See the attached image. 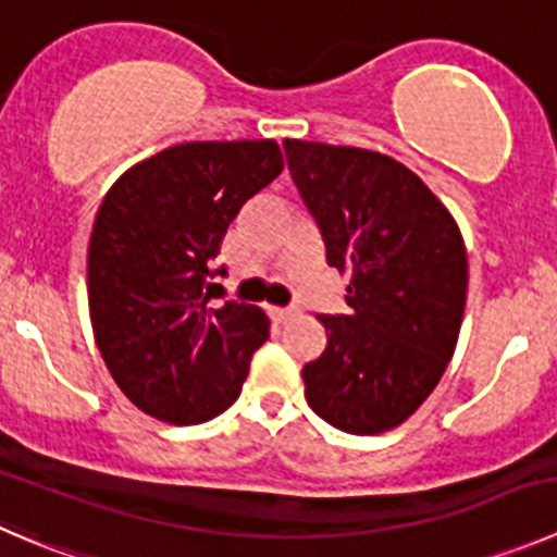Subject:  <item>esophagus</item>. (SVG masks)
Returning <instances> with one entry per match:
<instances>
[{"mask_svg":"<svg viewBox=\"0 0 557 557\" xmlns=\"http://www.w3.org/2000/svg\"><path fill=\"white\" fill-rule=\"evenodd\" d=\"M269 315H272V321L283 323L294 315V307H269Z\"/></svg>","mask_w":557,"mask_h":557,"instance_id":"1","label":"esophagus"}]
</instances>
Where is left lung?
<instances>
[{
    "label": "left lung",
    "mask_w": 557,
    "mask_h": 557,
    "mask_svg": "<svg viewBox=\"0 0 557 557\" xmlns=\"http://www.w3.org/2000/svg\"><path fill=\"white\" fill-rule=\"evenodd\" d=\"M283 149L326 263L350 274L348 312L318 315L329 339L301 370L305 397L343 433H386L430 397L455 354L468 294L460 228L386 154L290 138Z\"/></svg>",
    "instance_id": "8db88e82"
}]
</instances>
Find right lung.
<instances>
[{
  "instance_id": "obj_1",
  "label": "right lung",
  "mask_w": 557,
  "mask_h": 557,
  "mask_svg": "<svg viewBox=\"0 0 557 557\" xmlns=\"http://www.w3.org/2000/svg\"><path fill=\"white\" fill-rule=\"evenodd\" d=\"M283 171L274 141L180 144L133 165L97 209L86 258L97 348L129 403L201 424L239 397L269 339L267 312L209 301L220 245Z\"/></svg>"
}]
</instances>
